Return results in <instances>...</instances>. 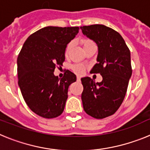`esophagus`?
Here are the masks:
<instances>
[{"label":"esophagus","instance_id":"obj_1","mask_svg":"<svg viewBox=\"0 0 150 150\" xmlns=\"http://www.w3.org/2000/svg\"><path fill=\"white\" fill-rule=\"evenodd\" d=\"M76 79H77V81H80V77L79 76H76Z\"/></svg>","mask_w":150,"mask_h":150}]
</instances>
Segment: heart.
Returning a JSON list of instances; mask_svg holds the SVG:
<instances>
[{
  "mask_svg": "<svg viewBox=\"0 0 150 150\" xmlns=\"http://www.w3.org/2000/svg\"><path fill=\"white\" fill-rule=\"evenodd\" d=\"M81 44L83 45L84 50L85 49H86L87 47H88V46H92V45H95L93 41L90 39H88V38H84V39H82L81 40ZM73 45H74V43H73V42H70V43L67 44V47H66V50H65V55H68V53L70 52V51H71V48H72ZM72 69H73V71L76 73V74H83V72H84L85 67L84 66L81 65V64H74V65L72 67Z\"/></svg>",
  "mask_w": 150,
  "mask_h": 150,
  "instance_id": "obj_1",
  "label": "heart"
}]
</instances>
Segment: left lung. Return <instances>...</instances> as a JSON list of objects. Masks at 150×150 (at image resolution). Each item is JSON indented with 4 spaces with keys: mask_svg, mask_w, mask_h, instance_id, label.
Segmentation results:
<instances>
[{
    "mask_svg": "<svg viewBox=\"0 0 150 150\" xmlns=\"http://www.w3.org/2000/svg\"><path fill=\"white\" fill-rule=\"evenodd\" d=\"M80 28L98 45V63L91 72L103 77L100 83L90 77L81 79L83 109L91 117L100 120L114 114L124 100L132 74L131 53L122 37L111 28L91 25Z\"/></svg>",
    "mask_w": 150,
    "mask_h": 150,
    "instance_id": "8db88e82",
    "label": "left lung"
}]
</instances>
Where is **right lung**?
<instances>
[{
	"instance_id": "right-lung-1",
	"label": "right lung",
	"mask_w": 150,
	"mask_h": 150,
	"mask_svg": "<svg viewBox=\"0 0 150 150\" xmlns=\"http://www.w3.org/2000/svg\"><path fill=\"white\" fill-rule=\"evenodd\" d=\"M79 30V27L41 28L29 36L18 54L17 72L21 92L29 108L41 117L52 119L63 112L69 86L76 77L67 70L59 79L54 71L62 66L67 43Z\"/></svg>"
}]
</instances>
